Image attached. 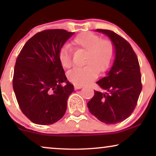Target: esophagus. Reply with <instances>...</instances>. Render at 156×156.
<instances>
[{"mask_svg": "<svg viewBox=\"0 0 156 156\" xmlns=\"http://www.w3.org/2000/svg\"><path fill=\"white\" fill-rule=\"evenodd\" d=\"M83 86L82 85H80V84H74V89H80L81 88H82Z\"/></svg>", "mask_w": 156, "mask_h": 156, "instance_id": "34e87169", "label": "esophagus"}]
</instances>
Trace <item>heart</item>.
I'll return each mask as SVG.
<instances>
[{"label": "heart", "instance_id": "b5f03b06", "mask_svg": "<svg viewBox=\"0 0 156 156\" xmlns=\"http://www.w3.org/2000/svg\"><path fill=\"white\" fill-rule=\"evenodd\" d=\"M76 48L87 50L84 67H76L68 72L67 76L76 84H86L97 78L98 72L107 70L112 65L115 55V48L109 40L100 39L92 33H82L73 40ZM59 59L63 67L72 65L70 50L67 47L59 51Z\"/></svg>", "mask_w": 156, "mask_h": 156}]
</instances>
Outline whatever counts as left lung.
I'll list each match as a JSON object with an SVG mask.
<instances>
[{
    "label": "left lung",
    "mask_w": 156,
    "mask_h": 156,
    "mask_svg": "<svg viewBox=\"0 0 156 156\" xmlns=\"http://www.w3.org/2000/svg\"><path fill=\"white\" fill-rule=\"evenodd\" d=\"M109 37L115 48L112 67L97 83L104 91L94 90L87 103L89 112L106 124H116L133 112L142 90L140 66L131 44L109 30H95Z\"/></svg>",
    "instance_id": "obj_1"
}]
</instances>
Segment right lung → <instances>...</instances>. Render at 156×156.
Instances as JSON below:
<instances>
[{
  "label": "right lung",
  "mask_w": 156,
  "mask_h": 156,
  "mask_svg": "<svg viewBox=\"0 0 156 156\" xmlns=\"http://www.w3.org/2000/svg\"><path fill=\"white\" fill-rule=\"evenodd\" d=\"M74 33L60 29L40 32L27 40L17 57L15 94L22 112L36 124H52L67 110L74 86L66 77L59 53Z\"/></svg>",
  "instance_id": "right-lung-1"
}]
</instances>
